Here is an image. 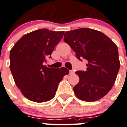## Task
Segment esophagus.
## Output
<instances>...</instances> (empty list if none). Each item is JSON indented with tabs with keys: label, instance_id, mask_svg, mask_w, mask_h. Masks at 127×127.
<instances>
[{
	"label": "esophagus",
	"instance_id": "obj_1",
	"mask_svg": "<svg viewBox=\"0 0 127 127\" xmlns=\"http://www.w3.org/2000/svg\"><path fill=\"white\" fill-rule=\"evenodd\" d=\"M74 73V71L73 70L69 71V74H73Z\"/></svg>",
	"mask_w": 127,
	"mask_h": 127
}]
</instances>
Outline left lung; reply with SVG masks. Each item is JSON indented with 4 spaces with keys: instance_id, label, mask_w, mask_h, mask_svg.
Listing matches in <instances>:
<instances>
[{
    "instance_id": "obj_1",
    "label": "left lung",
    "mask_w": 127,
    "mask_h": 127,
    "mask_svg": "<svg viewBox=\"0 0 127 127\" xmlns=\"http://www.w3.org/2000/svg\"><path fill=\"white\" fill-rule=\"evenodd\" d=\"M64 36L78 60L88 61L86 71L75 72L80 78L73 88L76 96L88 102L101 99L112 89L119 71L117 45L103 32L89 28L67 31Z\"/></svg>"
}]
</instances>
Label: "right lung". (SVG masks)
Returning <instances> with one entry per match:
<instances>
[{
    "label": "right lung",
    "instance_id": "obj_1",
    "mask_svg": "<svg viewBox=\"0 0 127 127\" xmlns=\"http://www.w3.org/2000/svg\"><path fill=\"white\" fill-rule=\"evenodd\" d=\"M64 32L41 29L29 32L14 44L10 52V69L15 85L31 101L37 103L53 99L66 67L49 68L44 65Z\"/></svg>",
    "mask_w": 127,
    "mask_h": 127
}]
</instances>
